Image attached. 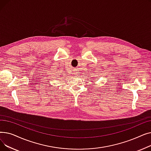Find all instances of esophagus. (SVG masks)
I'll list each match as a JSON object with an SVG mask.
<instances>
[{"instance_id":"34e87169","label":"esophagus","mask_w":151,"mask_h":151,"mask_svg":"<svg viewBox=\"0 0 151 151\" xmlns=\"http://www.w3.org/2000/svg\"><path fill=\"white\" fill-rule=\"evenodd\" d=\"M74 74H75V75H76V76L78 75V71H77L76 70H75V71H74Z\"/></svg>"}]
</instances>
